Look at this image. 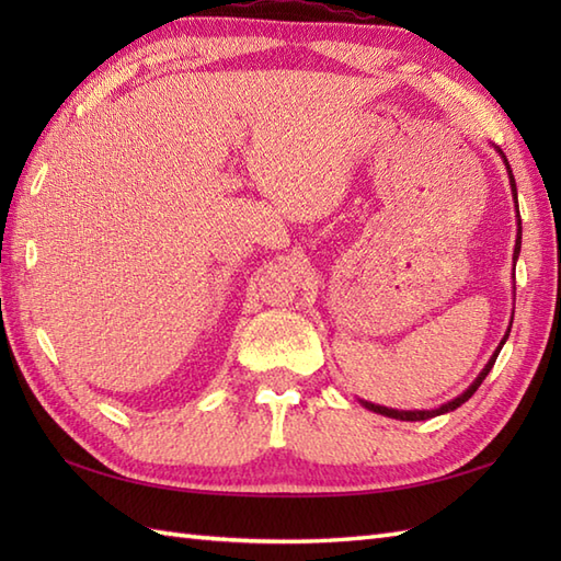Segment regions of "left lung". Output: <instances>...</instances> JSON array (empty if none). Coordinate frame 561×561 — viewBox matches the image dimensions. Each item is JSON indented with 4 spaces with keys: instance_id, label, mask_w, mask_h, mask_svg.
Segmentation results:
<instances>
[{
    "instance_id": "left-lung-1",
    "label": "left lung",
    "mask_w": 561,
    "mask_h": 561,
    "mask_svg": "<svg viewBox=\"0 0 561 561\" xmlns=\"http://www.w3.org/2000/svg\"><path fill=\"white\" fill-rule=\"evenodd\" d=\"M499 153H502V149H499ZM504 157V153H502ZM504 163H506V169H508V161L504 159ZM508 178H511V193H514V199H516V181H514V173H511V169H508ZM516 209H518V205H516ZM518 253H520V219H518V243H516V250H514V260L518 257ZM506 342V337L502 340V344ZM502 344H499L496 347V352H494V356L490 359V364H486L484 368H482V374L478 376V380H474V383L462 392L460 398H456V400H450V402H446V404H440L438 410H416V412H404V410H388V408H380V404H371V402H364L368 410H374V412H378V414H386V416H392V420H402V422H420V420H428V416H436V414H444V412H450V410H456V408H460V404L465 402V400H470L472 396H474V390H478L480 386H482V380L486 378V374L492 371V366H494V362H496V356H499V352H502Z\"/></svg>"
}]
</instances>
